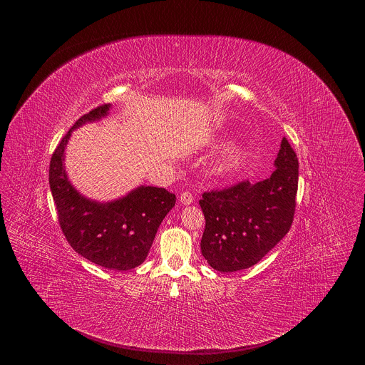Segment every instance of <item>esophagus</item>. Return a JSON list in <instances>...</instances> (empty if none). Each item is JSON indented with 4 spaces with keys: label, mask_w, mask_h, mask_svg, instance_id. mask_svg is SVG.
<instances>
[{
    "label": "esophagus",
    "mask_w": 365,
    "mask_h": 365,
    "mask_svg": "<svg viewBox=\"0 0 365 365\" xmlns=\"http://www.w3.org/2000/svg\"><path fill=\"white\" fill-rule=\"evenodd\" d=\"M179 199H180V203H182V205H190V203H193V196H192L190 192H183Z\"/></svg>",
    "instance_id": "esophagus-1"
}]
</instances>
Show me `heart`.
I'll list each match as a JSON object with an SVG mask.
<instances>
[{"instance_id": "b5f03b06", "label": "heart", "mask_w": 365, "mask_h": 365, "mask_svg": "<svg viewBox=\"0 0 365 365\" xmlns=\"http://www.w3.org/2000/svg\"><path fill=\"white\" fill-rule=\"evenodd\" d=\"M248 158L247 147L242 143H234L228 145L215 160L212 172L218 178H225L240 170Z\"/></svg>"}]
</instances>
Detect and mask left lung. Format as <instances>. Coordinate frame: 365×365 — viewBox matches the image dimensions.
Segmentation results:
<instances>
[{
  "label": "left lung",
  "instance_id": "obj_1",
  "mask_svg": "<svg viewBox=\"0 0 365 365\" xmlns=\"http://www.w3.org/2000/svg\"><path fill=\"white\" fill-rule=\"evenodd\" d=\"M299 162L286 138L270 178L205 192L200 251L212 269L232 273L252 267L289 232L293 222Z\"/></svg>",
  "mask_w": 365,
  "mask_h": 365
}]
</instances>
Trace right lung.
<instances>
[{"label": "right lung", "mask_w": 365, "mask_h": 365, "mask_svg": "<svg viewBox=\"0 0 365 365\" xmlns=\"http://www.w3.org/2000/svg\"><path fill=\"white\" fill-rule=\"evenodd\" d=\"M111 107L106 103L92 110L66 133L51 155L48 183L61 228L71 247L91 263L125 272L144 262L176 196L163 187L141 185L125 196L99 202L83 196L71 183L65 169V150L72 131L108 117Z\"/></svg>", "instance_id": "obj_1"}]
</instances>
